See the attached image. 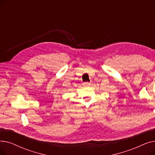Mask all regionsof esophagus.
I'll list each match as a JSON object with an SVG mask.
<instances>
[{"mask_svg": "<svg viewBox=\"0 0 155 155\" xmlns=\"http://www.w3.org/2000/svg\"><path fill=\"white\" fill-rule=\"evenodd\" d=\"M84 85L85 87H88L89 85H91V83L90 82H84Z\"/></svg>", "mask_w": 155, "mask_h": 155, "instance_id": "1", "label": "esophagus"}]
</instances>
